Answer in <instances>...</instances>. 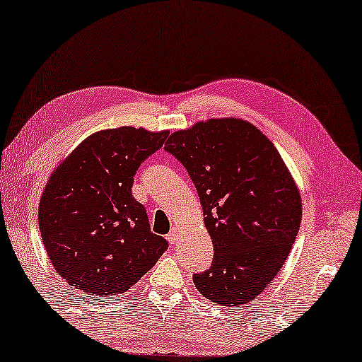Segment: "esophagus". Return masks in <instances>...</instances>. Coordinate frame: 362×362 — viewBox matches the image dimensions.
Returning <instances> with one entry per match:
<instances>
[{
    "label": "esophagus",
    "instance_id": "obj_1",
    "mask_svg": "<svg viewBox=\"0 0 362 362\" xmlns=\"http://www.w3.org/2000/svg\"><path fill=\"white\" fill-rule=\"evenodd\" d=\"M180 237H181L180 228H173V229H171V233L168 234V242H171V244H175V242L180 239Z\"/></svg>",
    "mask_w": 362,
    "mask_h": 362
}]
</instances>
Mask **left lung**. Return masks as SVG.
Returning a JSON list of instances; mask_svg holds the SVG:
<instances>
[{
  "instance_id": "1",
  "label": "left lung",
  "mask_w": 362,
  "mask_h": 362,
  "mask_svg": "<svg viewBox=\"0 0 362 362\" xmlns=\"http://www.w3.org/2000/svg\"><path fill=\"white\" fill-rule=\"evenodd\" d=\"M165 149L197 189L213 264L194 274L223 306L258 297L286 263L301 223L297 182L274 144L244 118H209L170 134Z\"/></svg>"
}]
</instances>
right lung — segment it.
<instances>
[{"label": "right lung", "mask_w": 362, "mask_h": 362, "mask_svg": "<svg viewBox=\"0 0 362 362\" xmlns=\"http://www.w3.org/2000/svg\"><path fill=\"white\" fill-rule=\"evenodd\" d=\"M168 133L100 129L52 170L40 199L38 224L47 258L69 286L114 297L133 287L167 250L168 242L151 233L132 186L136 170Z\"/></svg>", "instance_id": "1"}]
</instances>
